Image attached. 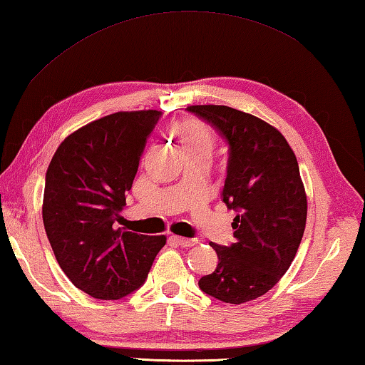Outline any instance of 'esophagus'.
Instances as JSON below:
<instances>
[{
    "label": "esophagus",
    "instance_id": "obj_1",
    "mask_svg": "<svg viewBox=\"0 0 365 365\" xmlns=\"http://www.w3.org/2000/svg\"><path fill=\"white\" fill-rule=\"evenodd\" d=\"M172 240H174V242L178 245V246H182V248H191V246H195L196 245V240L195 238H183V237H170Z\"/></svg>",
    "mask_w": 365,
    "mask_h": 365
}]
</instances>
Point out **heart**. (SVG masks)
<instances>
[{
	"mask_svg": "<svg viewBox=\"0 0 365 365\" xmlns=\"http://www.w3.org/2000/svg\"><path fill=\"white\" fill-rule=\"evenodd\" d=\"M174 135L180 143L182 150L185 154H193V153H207L212 154L215 140L212 132L202 123L201 120L196 119H185L175 123Z\"/></svg>",
	"mask_w": 365,
	"mask_h": 365,
	"instance_id": "1",
	"label": "heart"
}]
</instances>
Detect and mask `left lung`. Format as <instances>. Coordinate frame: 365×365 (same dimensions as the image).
Instances as JSON below:
<instances>
[{
	"label": "left lung",
	"mask_w": 365,
	"mask_h": 365,
	"mask_svg": "<svg viewBox=\"0 0 365 365\" xmlns=\"http://www.w3.org/2000/svg\"><path fill=\"white\" fill-rule=\"evenodd\" d=\"M187 110L227 141L222 200L237 212V240L230 246L211 243L219 264L197 285L215 299L242 304L274 288L299 248L307 215L299 165L285 137L256 115L215 104Z\"/></svg>",
	"instance_id": "8db88e82"
}]
</instances>
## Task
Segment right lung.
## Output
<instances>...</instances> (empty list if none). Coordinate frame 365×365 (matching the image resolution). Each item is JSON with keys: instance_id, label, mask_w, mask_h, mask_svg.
I'll return each mask as SVG.
<instances>
[{"instance_id": "add662e5", "label": "right lung", "mask_w": 365, "mask_h": 365, "mask_svg": "<svg viewBox=\"0 0 365 365\" xmlns=\"http://www.w3.org/2000/svg\"><path fill=\"white\" fill-rule=\"evenodd\" d=\"M160 110L101 117L69 135L46 170L43 224L59 267L96 299L143 285L165 237L115 227Z\"/></svg>"}]
</instances>
